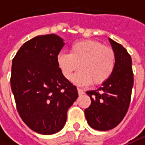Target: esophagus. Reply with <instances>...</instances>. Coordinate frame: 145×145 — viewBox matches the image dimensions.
Wrapping results in <instances>:
<instances>
[{"label":"esophagus","instance_id":"1","mask_svg":"<svg viewBox=\"0 0 145 145\" xmlns=\"http://www.w3.org/2000/svg\"><path fill=\"white\" fill-rule=\"evenodd\" d=\"M77 91H78V94H79V95H82V94H84V91H83L81 89L77 88Z\"/></svg>","mask_w":145,"mask_h":145}]
</instances>
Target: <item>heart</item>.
<instances>
[{
    "label": "heart",
    "instance_id": "heart-1",
    "mask_svg": "<svg viewBox=\"0 0 145 145\" xmlns=\"http://www.w3.org/2000/svg\"><path fill=\"white\" fill-rule=\"evenodd\" d=\"M115 53L110 47L96 40H82L72 44L70 53L58 56V64L63 75L80 86L102 85L111 76L115 67Z\"/></svg>",
    "mask_w": 145,
    "mask_h": 145
}]
</instances>
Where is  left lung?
Listing matches in <instances>:
<instances>
[{"mask_svg":"<svg viewBox=\"0 0 145 145\" xmlns=\"http://www.w3.org/2000/svg\"><path fill=\"white\" fill-rule=\"evenodd\" d=\"M109 40L116 57L114 72L100 88L86 92L91 104L85 110V115L89 125L98 131L110 130L123 120L134 82L131 56L121 44Z\"/></svg>","mask_w":145,"mask_h":145,"instance_id":"8db88e82","label":"left lung"}]
</instances>
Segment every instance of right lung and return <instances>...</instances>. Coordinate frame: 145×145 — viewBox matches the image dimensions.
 <instances>
[{
  "mask_svg": "<svg viewBox=\"0 0 145 145\" xmlns=\"http://www.w3.org/2000/svg\"><path fill=\"white\" fill-rule=\"evenodd\" d=\"M64 45L56 35H39L25 42L12 61L10 84L18 112L31 130L42 135L64 127L67 111L78 97L59 67Z\"/></svg>",
  "mask_w": 145,
  "mask_h": 145,
  "instance_id": "add662e5",
  "label": "right lung"
}]
</instances>
